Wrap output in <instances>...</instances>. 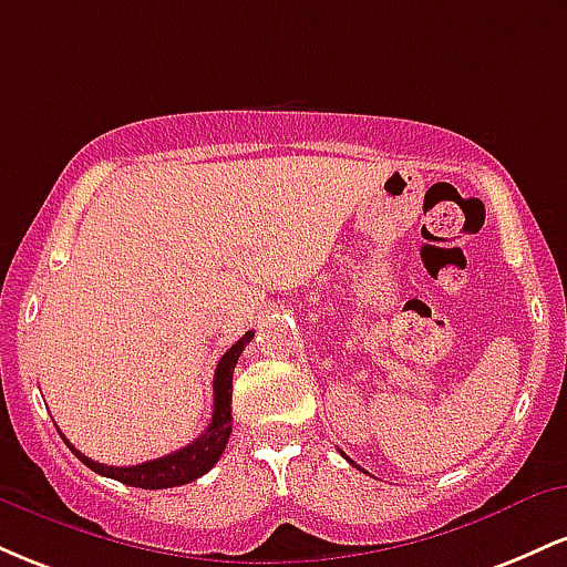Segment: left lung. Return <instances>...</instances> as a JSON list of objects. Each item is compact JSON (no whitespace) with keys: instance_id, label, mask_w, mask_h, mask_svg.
I'll use <instances>...</instances> for the list:
<instances>
[{"instance_id":"1","label":"left lung","mask_w":567,"mask_h":567,"mask_svg":"<svg viewBox=\"0 0 567 567\" xmlns=\"http://www.w3.org/2000/svg\"><path fill=\"white\" fill-rule=\"evenodd\" d=\"M349 461H351V458H349ZM351 464H354V461H351Z\"/></svg>"}]
</instances>
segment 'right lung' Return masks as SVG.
I'll use <instances>...</instances> for the list:
<instances>
[{"label": "right lung", "instance_id": "right-lung-1", "mask_svg": "<svg viewBox=\"0 0 567 567\" xmlns=\"http://www.w3.org/2000/svg\"><path fill=\"white\" fill-rule=\"evenodd\" d=\"M252 341V330L239 338L234 347L220 357L216 368V379H213V419L207 424L205 434H199L192 445L181 447L171 455H162V458L143 461V464L135 466H106L97 464V461L87 458V455L76 451L71 442L63 437L69 445V451L82 461L84 466L103 474V477L120 480V483L143 487V491H162V487H175L194 483V480L202 477L205 472H210L220 458V453L226 451V442H229L231 434V375L234 365H237L239 354H243L247 343Z\"/></svg>", "mask_w": 567, "mask_h": 567}]
</instances>
